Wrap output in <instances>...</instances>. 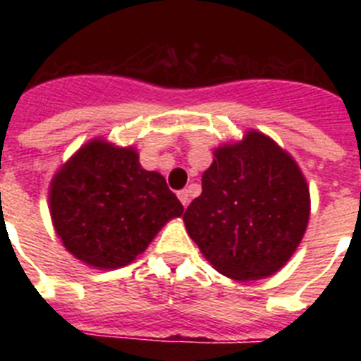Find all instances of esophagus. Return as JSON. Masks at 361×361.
<instances>
[{
  "instance_id": "34e87169",
  "label": "esophagus",
  "mask_w": 361,
  "mask_h": 361,
  "mask_svg": "<svg viewBox=\"0 0 361 361\" xmlns=\"http://www.w3.org/2000/svg\"><path fill=\"white\" fill-rule=\"evenodd\" d=\"M177 197H178V200L183 202L184 208H186L188 204H190V191H188V190H180V191H178V193H177Z\"/></svg>"
}]
</instances>
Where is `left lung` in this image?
Returning a JSON list of instances; mask_svg holds the SVG:
<instances>
[{
    "label": "left lung",
    "instance_id": "8db88e82",
    "mask_svg": "<svg viewBox=\"0 0 361 361\" xmlns=\"http://www.w3.org/2000/svg\"><path fill=\"white\" fill-rule=\"evenodd\" d=\"M213 155L202 193L184 212L188 235L222 275L271 276L288 264L307 228L305 177L288 152L255 130Z\"/></svg>",
    "mask_w": 361,
    "mask_h": 361
}]
</instances>
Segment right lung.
Returning a JSON list of instances; mask_svg holds the SVG:
<instances>
[{
  "label": "right lung",
  "instance_id": "1",
  "mask_svg": "<svg viewBox=\"0 0 361 361\" xmlns=\"http://www.w3.org/2000/svg\"><path fill=\"white\" fill-rule=\"evenodd\" d=\"M50 215L66 251L95 269L133 262L183 204L133 148L86 142L50 183Z\"/></svg>",
  "mask_w": 361,
  "mask_h": 361
}]
</instances>
